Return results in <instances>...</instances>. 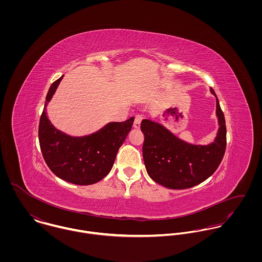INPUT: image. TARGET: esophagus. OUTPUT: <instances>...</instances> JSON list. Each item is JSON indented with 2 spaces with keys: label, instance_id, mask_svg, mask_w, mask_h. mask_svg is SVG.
<instances>
[{
  "label": "esophagus",
  "instance_id": "34e87169",
  "mask_svg": "<svg viewBox=\"0 0 262 262\" xmlns=\"http://www.w3.org/2000/svg\"><path fill=\"white\" fill-rule=\"evenodd\" d=\"M141 121H142V117H141V116H139V115H137V116L135 117V120H134V124H133V127H134L135 129H139V128H140V124H141Z\"/></svg>",
  "mask_w": 262,
  "mask_h": 262
}]
</instances>
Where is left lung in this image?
Instances as JSON below:
<instances>
[{"instance_id":"left-lung-1","label":"left lung","mask_w":262,"mask_h":262,"mask_svg":"<svg viewBox=\"0 0 262 262\" xmlns=\"http://www.w3.org/2000/svg\"><path fill=\"white\" fill-rule=\"evenodd\" d=\"M216 98L218 131L209 144L189 143L158 122L143 120V159L146 171L157 184L170 189L194 187L209 179L220 165L226 149L224 114Z\"/></svg>"}]
</instances>
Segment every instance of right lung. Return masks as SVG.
<instances>
[{
  "instance_id": "right-lung-1",
  "label": "right lung",
  "mask_w": 262,
  "mask_h": 262,
  "mask_svg": "<svg viewBox=\"0 0 262 262\" xmlns=\"http://www.w3.org/2000/svg\"><path fill=\"white\" fill-rule=\"evenodd\" d=\"M62 77L50 85L46 95L38 130L40 148L46 164L56 177L74 185H93L111 171L117 152L131 131L134 118L109 122L100 130L84 136H71L56 129L46 115V106Z\"/></svg>"
}]
</instances>
